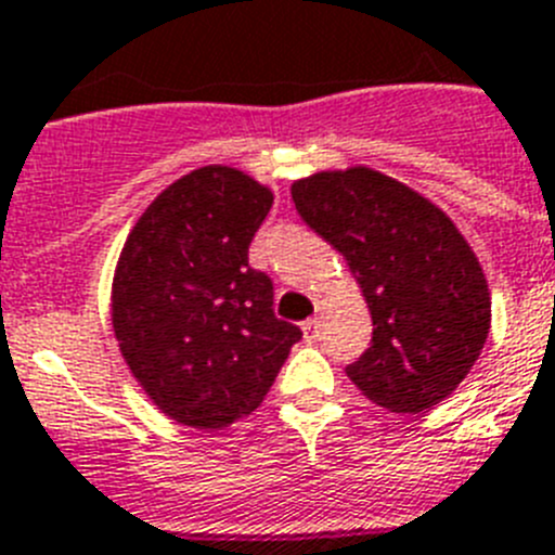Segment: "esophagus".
I'll list each match as a JSON object with an SVG mask.
<instances>
[{
	"instance_id": "1",
	"label": "esophagus",
	"mask_w": 555,
	"mask_h": 555,
	"mask_svg": "<svg viewBox=\"0 0 555 555\" xmlns=\"http://www.w3.org/2000/svg\"><path fill=\"white\" fill-rule=\"evenodd\" d=\"M317 327H320V320H317V317H311V320L302 322V333H306V338L317 336Z\"/></svg>"
}]
</instances>
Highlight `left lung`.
<instances>
[{
	"label": "left lung",
	"instance_id": "1",
	"mask_svg": "<svg viewBox=\"0 0 555 555\" xmlns=\"http://www.w3.org/2000/svg\"><path fill=\"white\" fill-rule=\"evenodd\" d=\"M302 222L345 255L372 313L347 377L380 409L442 403L487 345L492 300L478 258L442 208L370 166L294 180Z\"/></svg>",
	"mask_w": 555,
	"mask_h": 555
}]
</instances>
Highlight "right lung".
<instances>
[{
	"label": "right lung",
	"mask_w": 555,
	"mask_h": 555,
	"mask_svg": "<svg viewBox=\"0 0 555 555\" xmlns=\"http://www.w3.org/2000/svg\"><path fill=\"white\" fill-rule=\"evenodd\" d=\"M272 191L233 166H203L152 199L113 272L121 358L169 420L219 430L253 414L302 331L272 311L249 267Z\"/></svg>",
	"instance_id": "right-lung-1"
}]
</instances>
